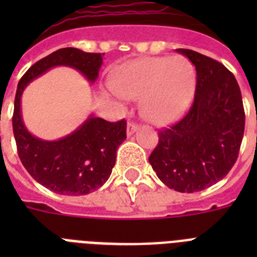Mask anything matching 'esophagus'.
Segmentation results:
<instances>
[{"instance_id":"34e87169","label":"esophagus","mask_w":257,"mask_h":257,"mask_svg":"<svg viewBox=\"0 0 257 257\" xmlns=\"http://www.w3.org/2000/svg\"><path fill=\"white\" fill-rule=\"evenodd\" d=\"M137 129H139V125L133 121H129L128 125H126V133H128V136L133 135Z\"/></svg>"}]
</instances>
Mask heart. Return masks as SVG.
Instances as JSON below:
<instances>
[{"label": "heart", "mask_w": 257, "mask_h": 257, "mask_svg": "<svg viewBox=\"0 0 257 257\" xmlns=\"http://www.w3.org/2000/svg\"><path fill=\"white\" fill-rule=\"evenodd\" d=\"M195 80V68L183 56L145 58L120 68L112 85L122 97L141 99V113L148 121L166 125L189 107Z\"/></svg>", "instance_id": "b5f03b06"}]
</instances>
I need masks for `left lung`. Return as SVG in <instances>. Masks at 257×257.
<instances>
[{"instance_id":"8db88e82","label":"left lung","mask_w":257,"mask_h":257,"mask_svg":"<svg viewBox=\"0 0 257 257\" xmlns=\"http://www.w3.org/2000/svg\"><path fill=\"white\" fill-rule=\"evenodd\" d=\"M195 66L197 85L189 112L170 128L158 131L149 156L157 177L179 193H195L228 174L244 135L241 92L236 79L218 60L177 49Z\"/></svg>"}]
</instances>
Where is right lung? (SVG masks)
Returning a JSON list of instances; mask_svg holds the SVG:
<instances>
[{
    "instance_id": "1",
    "label": "right lung",
    "mask_w": 257,
    "mask_h": 257,
    "mask_svg": "<svg viewBox=\"0 0 257 257\" xmlns=\"http://www.w3.org/2000/svg\"><path fill=\"white\" fill-rule=\"evenodd\" d=\"M104 54L66 47L38 60L21 78L14 100L13 132L18 156L29 174L46 189L62 195H85L101 187L116 162V150L126 139L125 118L116 122L89 116L76 131L58 141L37 139L25 126L21 96L26 85L56 66H68L93 83Z\"/></svg>"
}]
</instances>
